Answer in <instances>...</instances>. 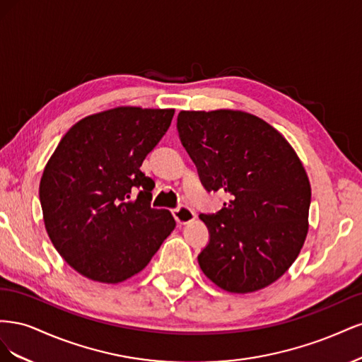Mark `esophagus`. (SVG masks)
<instances>
[{"instance_id":"esophagus-1","label":"esophagus","mask_w":362,"mask_h":362,"mask_svg":"<svg viewBox=\"0 0 362 362\" xmlns=\"http://www.w3.org/2000/svg\"><path fill=\"white\" fill-rule=\"evenodd\" d=\"M173 217L180 225H187L190 222H193L196 218V213L193 210H190L189 206H178L173 210Z\"/></svg>"}]
</instances>
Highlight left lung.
<instances>
[{
  "mask_svg": "<svg viewBox=\"0 0 362 362\" xmlns=\"http://www.w3.org/2000/svg\"><path fill=\"white\" fill-rule=\"evenodd\" d=\"M181 144L208 192L229 201L199 218L210 242L198 261L229 293H252L278 281L308 234L311 185L300 158L278 129L240 110L180 112Z\"/></svg>",
  "mask_w": 362,
  "mask_h": 362,
  "instance_id": "1",
  "label": "left lung"
}]
</instances>
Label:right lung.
I'll return each mask as SVG.
<instances>
[{"label":"right lung","mask_w":362,"mask_h":362,"mask_svg":"<svg viewBox=\"0 0 362 362\" xmlns=\"http://www.w3.org/2000/svg\"><path fill=\"white\" fill-rule=\"evenodd\" d=\"M173 113L128 105L86 116L48 160L39 185L43 222L54 247L80 275L127 281L175 229L169 210L151 208L154 181L140 170ZM134 187L141 189L136 200Z\"/></svg>","instance_id":"right-lung-1"}]
</instances>
